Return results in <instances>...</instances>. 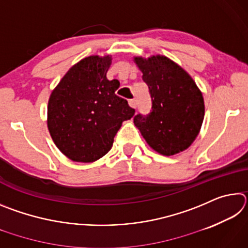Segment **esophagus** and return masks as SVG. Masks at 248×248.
Masks as SVG:
<instances>
[{"label":"esophagus","mask_w":248,"mask_h":248,"mask_svg":"<svg viewBox=\"0 0 248 248\" xmlns=\"http://www.w3.org/2000/svg\"><path fill=\"white\" fill-rule=\"evenodd\" d=\"M129 105H130V107H132V108H136L137 107V100L136 99H130L129 100Z\"/></svg>","instance_id":"obj_1"}]
</instances>
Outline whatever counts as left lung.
<instances>
[{
    "instance_id": "obj_1",
    "label": "left lung",
    "mask_w": 248,
    "mask_h": 248,
    "mask_svg": "<svg viewBox=\"0 0 248 248\" xmlns=\"http://www.w3.org/2000/svg\"><path fill=\"white\" fill-rule=\"evenodd\" d=\"M134 62L143 73L152 99L151 111L134 116V125L157 153L170 156L183 152L202 124V94L190 75L167 57H134Z\"/></svg>"
}]
</instances>
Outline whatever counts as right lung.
Returning <instances> with one entry per match:
<instances>
[{
    "label": "right lung",
    "mask_w": 248,
    "mask_h": 248,
    "mask_svg": "<svg viewBox=\"0 0 248 248\" xmlns=\"http://www.w3.org/2000/svg\"><path fill=\"white\" fill-rule=\"evenodd\" d=\"M111 56H91L74 64L50 95L48 129L54 144L73 162L92 163L111 149L124 120L134 115L109 81Z\"/></svg>",
    "instance_id": "add662e5"
}]
</instances>
